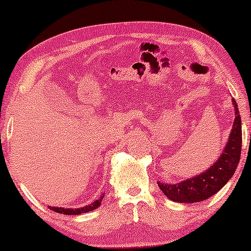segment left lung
I'll use <instances>...</instances> for the list:
<instances>
[{"mask_svg":"<svg viewBox=\"0 0 251 251\" xmlns=\"http://www.w3.org/2000/svg\"><path fill=\"white\" fill-rule=\"evenodd\" d=\"M235 110L233 128L229 135L224 153L210 169L193 178L176 184H164L158 182L159 188L170 201L178 203H199L216 194L233 176L239 164L242 151V120L237 103L232 100Z\"/></svg>","mask_w":251,"mask_h":251,"instance_id":"obj_1","label":"left lung"}]
</instances>
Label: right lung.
I'll list each match as a JSON object with an SVG mask.
<instances>
[{"label": "right lung", "mask_w": 251, "mask_h": 251, "mask_svg": "<svg viewBox=\"0 0 251 251\" xmlns=\"http://www.w3.org/2000/svg\"><path fill=\"white\" fill-rule=\"evenodd\" d=\"M103 197L104 196H102L100 199H97V201H95L93 203L87 205V206L78 207V209H64V207H54V206H50V209L53 210V211L59 212V214H64V215H80V214H83V212H88L97 209V207L102 204Z\"/></svg>", "instance_id": "1"}]
</instances>
